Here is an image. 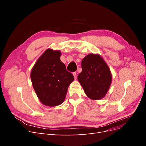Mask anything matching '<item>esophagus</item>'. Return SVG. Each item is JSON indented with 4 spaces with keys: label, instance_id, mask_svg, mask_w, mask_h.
I'll return each instance as SVG.
<instances>
[{
    "label": "esophagus",
    "instance_id": "1",
    "mask_svg": "<svg viewBox=\"0 0 146 146\" xmlns=\"http://www.w3.org/2000/svg\"><path fill=\"white\" fill-rule=\"evenodd\" d=\"M73 75H74V77L75 79H76L77 78V72H73Z\"/></svg>",
    "mask_w": 146,
    "mask_h": 146
}]
</instances>
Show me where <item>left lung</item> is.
I'll use <instances>...</instances> for the list:
<instances>
[{
    "instance_id": "1",
    "label": "left lung",
    "mask_w": 146,
    "mask_h": 146,
    "mask_svg": "<svg viewBox=\"0 0 146 146\" xmlns=\"http://www.w3.org/2000/svg\"><path fill=\"white\" fill-rule=\"evenodd\" d=\"M82 71L78 80L88 98L99 100L105 97L111 83L112 76L107 64L98 54H89L82 61Z\"/></svg>"
}]
</instances>
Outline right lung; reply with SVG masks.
Here are the masks:
<instances>
[{
    "instance_id": "1",
    "label": "right lung",
    "mask_w": 146,
    "mask_h": 146,
    "mask_svg": "<svg viewBox=\"0 0 146 146\" xmlns=\"http://www.w3.org/2000/svg\"><path fill=\"white\" fill-rule=\"evenodd\" d=\"M61 52L46 50L31 71L34 90L41 103L54 107L63 102L69 85L74 79L60 60Z\"/></svg>"
}]
</instances>
